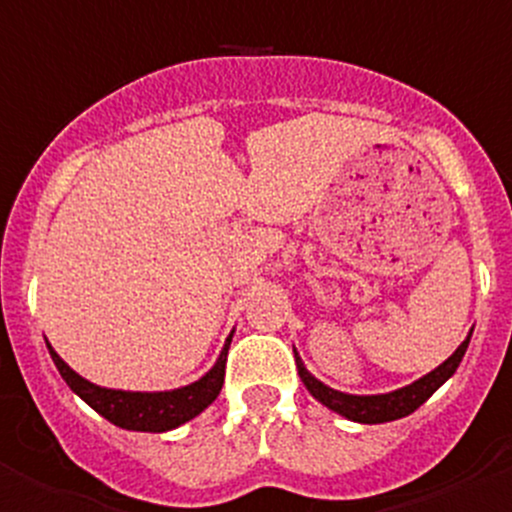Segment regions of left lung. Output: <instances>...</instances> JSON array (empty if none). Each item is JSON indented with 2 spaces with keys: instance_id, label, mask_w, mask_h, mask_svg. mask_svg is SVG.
<instances>
[{
  "instance_id": "1",
  "label": "left lung",
  "mask_w": 512,
  "mask_h": 512,
  "mask_svg": "<svg viewBox=\"0 0 512 512\" xmlns=\"http://www.w3.org/2000/svg\"><path fill=\"white\" fill-rule=\"evenodd\" d=\"M467 346L469 336L449 359L438 366V369H433L431 374H425L418 382L402 387V390L390 392V395H346V392L330 390V387H325L323 382H318V379L307 372L300 356L295 354V359L300 379L305 382L310 395L318 402H323L325 408L336 410L338 415H343V418L348 420H356V423H387V420H397L415 413V410H418L420 405H423V402L456 372V366L461 364V359L467 354Z\"/></svg>"
}]
</instances>
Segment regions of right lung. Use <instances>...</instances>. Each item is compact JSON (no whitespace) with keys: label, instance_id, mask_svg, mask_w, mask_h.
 I'll list each match as a JSON object with an SVG mask.
<instances>
[{"label":"right lung","instance_id":"1","mask_svg":"<svg viewBox=\"0 0 512 512\" xmlns=\"http://www.w3.org/2000/svg\"><path fill=\"white\" fill-rule=\"evenodd\" d=\"M230 338L228 343H225L223 354H220L217 364L212 366L200 382L187 384L182 390L171 392H122L97 387V384L79 377V374L53 351L51 343H48V351H51L53 364L58 366V372L66 379V384H69L81 400L87 402L89 408L97 410L102 418L120 425V428H128V431L164 433L176 428V425L187 423L194 415H200L202 410H205L207 405H212L215 397L220 395L225 379V361H228Z\"/></svg>","mask_w":512,"mask_h":512}]
</instances>
